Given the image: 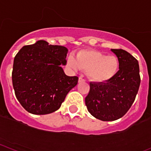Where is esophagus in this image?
Here are the masks:
<instances>
[{
	"label": "esophagus",
	"instance_id": "1",
	"mask_svg": "<svg viewBox=\"0 0 151 151\" xmlns=\"http://www.w3.org/2000/svg\"><path fill=\"white\" fill-rule=\"evenodd\" d=\"M85 82V80H84V79L81 78V77H80V78H79V80H78L79 83H82V82Z\"/></svg>",
	"mask_w": 151,
	"mask_h": 151
}]
</instances>
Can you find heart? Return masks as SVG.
Segmentation results:
<instances>
[{
  "mask_svg": "<svg viewBox=\"0 0 151 151\" xmlns=\"http://www.w3.org/2000/svg\"><path fill=\"white\" fill-rule=\"evenodd\" d=\"M66 64L74 71H87L88 78L98 83L111 80L119 69V61L116 56L95 50H80L77 57L70 55Z\"/></svg>",
  "mask_w": 151,
  "mask_h": 151,
  "instance_id": "1",
  "label": "heart"
}]
</instances>
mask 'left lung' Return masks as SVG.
Segmentation results:
<instances>
[{
    "label": "left lung",
    "mask_w": 151,
    "mask_h": 151,
    "mask_svg": "<svg viewBox=\"0 0 151 151\" xmlns=\"http://www.w3.org/2000/svg\"><path fill=\"white\" fill-rule=\"evenodd\" d=\"M119 61V70L107 82H90L85 105L92 116L101 121H114L123 116L138 92L140 77L137 60L122 49H111Z\"/></svg>",
    "instance_id": "left-lung-1"
}]
</instances>
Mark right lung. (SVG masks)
Instances as JSON below:
<instances>
[{"label":"right lung","mask_w":151,"mask_h":151,"mask_svg":"<svg viewBox=\"0 0 151 151\" xmlns=\"http://www.w3.org/2000/svg\"><path fill=\"white\" fill-rule=\"evenodd\" d=\"M68 49L45 40L25 45L14 60L12 82L16 97L29 113L44 115L61 107L66 95L77 85L78 77L66 75Z\"/></svg>","instance_id":"1"}]
</instances>
